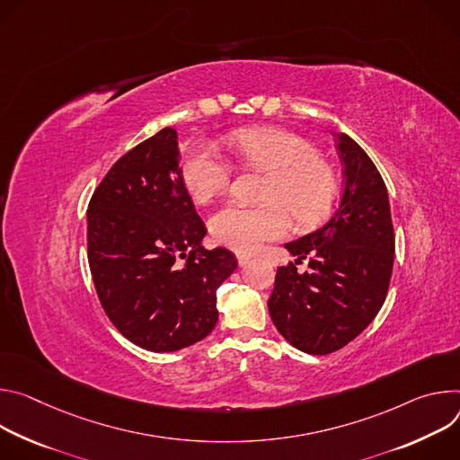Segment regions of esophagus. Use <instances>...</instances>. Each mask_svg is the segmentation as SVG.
Returning <instances> with one entry per match:
<instances>
[{"instance_id":"34e87169","label":"esophagus","mask_w":460,"mask_h":460,"mask_svg":"<svg viewBox=\"0 0 460 460\" xmlns=\"http://www.w3.org/2000/svg\"><path fill=\"white\" fill-rule=\"evenodd\" d=\"M237 263H239L241 267L248 265V263H250V256H246V253H237Z\"/></svg>"}]
</instances>
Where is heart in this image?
Returning a JSON list of instances; mask_svg holds the SVG:
<instances>
[{"label": "heart", "instance_id": "b5f03b06", "mask_svg": "<svg viewBox=\"0 0 460 460\" xmlns=\"http://www.w3.org/2000/svg\"><path fill=\"white\" fill-rule=\"evenodd\" d=\"M232 155L250 170L267 172L256 207L230 202L210 217L212 235L235 252H253L290 228V214L299 225L320 223L334 207L338 181L318 149L281 128H243L226 137ZM181 177L190 197L208 202L223 193L232 168L214 144L193 146Z\"/></svg>", "mask_w": 460, "mask_h": 460}]
</instances>
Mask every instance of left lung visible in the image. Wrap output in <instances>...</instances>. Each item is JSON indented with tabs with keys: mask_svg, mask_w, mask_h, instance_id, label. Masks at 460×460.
<instances>
[{
	"mask_svg": "<svg viewBox=\"0 0 460 460\" xmlns=\"http://www.w3.org/2000/svg\"><path fill=\"white\" fill-rule=\"evenodd\" d=\"M345 186L336 214L316 232L285 248L310 258L309 273L294 263L278 267L269 299L279 334L309 354H329L358 336L387 296L394 260V232L385 182L367 153L336 133Z\"/></svg>",
	"mask_w": 460,
	"mask_h": 460,
	"instance_id": "1",
	"label": "left lung"
}]
</instances>
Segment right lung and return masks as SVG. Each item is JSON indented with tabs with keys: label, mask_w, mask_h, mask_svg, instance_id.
Segmentation results:
<instances>
[{
	"label": "right lung",
	"mask_w": 460,
	"mask_h": 460,
	"mask_svg": "<svg viewBox=\"0 0 460 460\" xmlns=\"http://www.w3.org/2000/svg\"><path fill=\"white\" fill-rule=\"evenodd\" d=\"M173 128L122 155L87 208V260L98 299L131 343L172 352L217 323V288L235 270L226 248L207 250L179 168Z\"/></svg>",
	"instance_id": "add662e5"
}]
</instances>
